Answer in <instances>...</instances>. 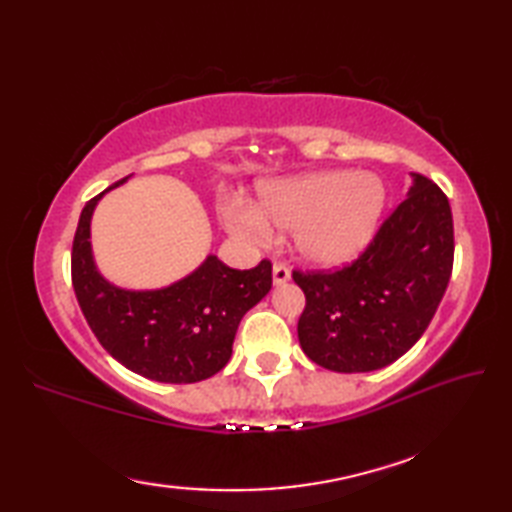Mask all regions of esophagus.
<instances>
[{"label": "esophagus", "mask_w": 512, "mask_h": 512, "mask_svg": "<svg viewBox=\"0 0 512 512\" xmlns=\"http://www.w3.org/2000/svg\"><path fill=\"white\" fill-rule=\"evenodd\" d=\"M286 281H290V268L286 264H275L273 266V284L284 286Z\"/></svg>", "instance_id": "34e87169"}]
</instances>
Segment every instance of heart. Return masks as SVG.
I'll list each match as a JSON object with an SVG mask.
<instances>
[{
	"label": "heart",
	"instance_id": "b5f03b06",
	"mask_svg": "<svg viewBox=\"0 0 512 512\" xmlns=\"http://www.w3.org/2000/svg\"><path fill=\"white\" fill-rule=\"evenodd\" d=\"M385 184L367 171H314L259 189L257 206L239 200L224 211L228 233L248 244L292 231L306 262L336 268L363 253L385 211Z\"/></svg>",
	"mask_w": 512,
	"mask_h": 512
}]
</instances>
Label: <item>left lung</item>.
I'll list each match as a JSON object with an SVG mask.
<instances>
[{"label":"left lung","instance_id":"8db88e82","mask_svg":"<svg viewBox=\"0 0 512 512\" xmlns=\"http://www.w3.org/2000/svg\"><path fill=\"white\" fill-rule=\"evenodd\" d=\"M407 198L352 266L299 273L306 295L297 332L310 361L341 374L383 369L411 350L436 314L453 268L447 195L411 173Z\"/></svg>","mask_w":512,"mask_h":512}]
</instances>
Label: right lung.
I'll return each instance as SVG.
<instances>
[{
	"mask_svg": "<svg viewBox=\"0 0 512 512\" xmlns=\"http://www.w3.org/2000/svg\"><path fill=\"white\" fill-rule=\"evenodd\" d=\"M83 206L72 244V286L96 339L118 363L158 383L211 378L233 354L237 325L273 286V266L235 270L217 255L178 281L129 290L107 281L92 253V215L107 191Z\"/></svg>",
	"mask_w": 512,
	"mask_h": 512,
	"instance_id": "right-lung-1",
	"label": "right lung"
}]
</instances>
